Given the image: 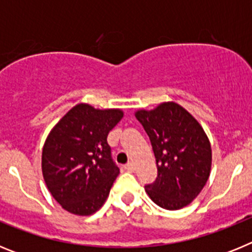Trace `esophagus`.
<instances>
[{"instance_id":"esophagus-1","label":"esophagus","mask_w":252,"mask_h":252,"mask_svg":"<svg viewBox=\"0 0 252 252\" xmlns=\"http://www.w3.org/2000/svg\"><path fill=\"white\" fill-rule=\"evenodd\" d=\"M125 170H127V171L135 170V165H133V162H127V164L125 165Z\"/></svg>"}]
</instances>
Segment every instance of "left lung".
<instances>
[{
  "instance_id": "8db88e82",
  "label": "left lung",
  "mask_w": 252,
  "mask_h": 252,
  "mask_svg": "<svg viewBox=\"0 0 252 252\" xmlns=\"http://www.w3.org/2000/svg\"><path fill=\"white\" fill-rule=\"evenodd\" d=\"M136 119L148 133L157 159L158 177L145 186L154 203L175 211L188 206L207 180L212 164L211 144L202 126L183 107L164 102Z\"/></svg>"
}]
</instances>
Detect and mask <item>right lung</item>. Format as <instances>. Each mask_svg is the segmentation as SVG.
<instances>
[{"instance_id":"right-lung-1","label":"right lung","mask_w":252,"mask_h":252,"mask_svg":"<svg viewBox=\"0 0 252 252\" xmlns=\"http://www.w3.org/2000/svg\"><path fill=\"white\" fill-rule=\"evenodd\" d=\"M121 110H97L79 103L50 131L41 169L49 192L65 211L78 216L97 212L120 174L107 135L119 124Z\"/></svg>"}]
</instances>
